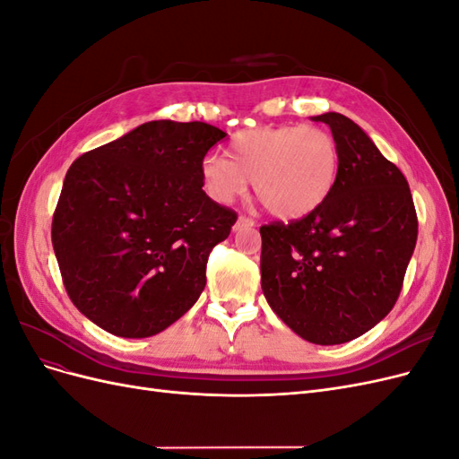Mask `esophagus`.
<instances>
[{
  "mask_svg": "<svg viewBox=\"0 0 459 459\" xmlns=\"http://www.w3.org/2000/svg\"><path fill=\"white\" fill-rule=\"evenodd\" d=\"M241 226H255V220L253 218H247V216H239L238 224H235V230L241 228Z\"/></svg>",
  "mask_w": 459,
  "mask_h": 459,
  "instance_id": "34e87169",
  "label": "esophagus"
}]
</instances>
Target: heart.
<instances>
[{
    "mask_svg": "<svg viewBox=\"0 0 459 459\" xmlns=\"http://www.w3.org/2000/svg\"><path fill=\"white\" fill-rule=\"evenodd\" d=\"M335 137L317 126H262L235 134L228 159L208 155L203 187L216 203H231L253 182L268 211L283 220L302 218L322 204L339 178Z\"/></svg>",
    "mask_w": 459,
    "mask_h": 459,
    "instance_id": "1",
    "label": "heart"
}]
</instances>
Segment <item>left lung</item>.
<instances>
[{
    "instance_id": "left-lung-1",
    "label": "left lung",
    "mask_w": 459,
    "mask_h": 459,
    "mask_svg": "<svg viewBox=\"0 0 459 459\" xmlns=\"http://www.w3.org/2000/svg\"><path fill=\"white\" fill-rule=\"evenodd\" d=\"M314 120L337 142V184L314 212L260 228V283L297 335L341 344L393 310L418 241V214L404 174L358 124L339 113Z\"/></svg>"
}]
</instances>
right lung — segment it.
Wrapping results in <instances>:
<instances>
[{"instance_id":"add662e5","label":"right lung","mask_w":459,"mask_h":459,"mask_svg":"<svg viewBox=\"0 0 459 459\" xmlns=\"http://www.w3.org/2000/svg\"><path fill=\"white\" fill-rule=\"evenodd\" d=\"M224 137L206 122L152 120L71 164L51 241L68 297L95 325L151 337L197 302L208 256L238 221L203 191L204 155Z\"/></svg>"}]
</instances>
